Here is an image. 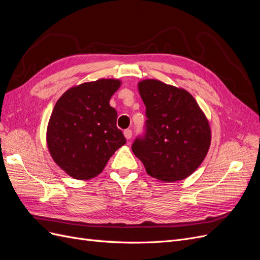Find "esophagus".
Masks as SVG:
<instances>
[{"mask_svg": "<svg viewBox=\"0 0 260 260\" xmlns=\"http://www.w3.org/2000/svg\"><path fill=\"white\" fill-rule=\"evenodd\" d=\"M123 135H124V137H125V139H131L132 138V131L130 130V129H125L124 131H123Z\"/></svg>", "mask_w": 260, "mask_h": 260, "instance_id": "1", "label": "esophagus"}]
</instances>
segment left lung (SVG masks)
<instances>
[{
	"label": "left lung",
	"instance_id": "obj_1",
	"mask_svg": "<svg viewBox=\"0 0 260 260\" xmlns=\"http://www.w3.org/2000/svg\"><path fill=\"white\" fill-rule=\"evenodd\" d=\"M139 92L146 107L144 133L132 152L147 174L164 182L183 180L199 168L210 145L205 115L190 93L158 80H143Z\"/></svg>",
	"mask_w": 260,
	"mask_h": 260
}]
</instances>
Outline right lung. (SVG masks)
I'll use <instances>...</instances> for the list:
<instances>
[{
  "label": "right lung",
  "instance_id": "obj_1",
  "mask_svg": "<svg viewBox=\"0 0 260 260\" xmlns=\"http://www.w3.org/2000/svg\"><path fill=\"white\" fill-rule=\"evenodd\" d=\"M119 86L115 79L82 83L66 91L55 104L46 141L54 161L70 177L98 176L125 143L116 125V109L109 105Z\"/></svg>",
  "mask_w": 260,
  "mask_h": 260
}]
</instances>
